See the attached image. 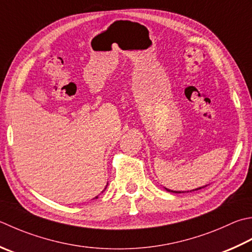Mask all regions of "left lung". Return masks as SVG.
<instances>
[{
    "instance_id": "left-lung-1",
    "label": "left lung",
    "mask_w": 252,
    "mask_h": 252,
    "mask_svg": "<svg viewBox=\"0 0 252 252\" xmlns=\"http://www.w3.org/2000/svg\"><path fill=\"white\" fill-rule=\"evenodd\" d=\"M206 186H203V187H200V188H196V189H193V190H190V192L191 191H195V190H200V189H202V188H205ZM167 191L168 192H172V193H184V192H189V191H174V190H169V189H167V188H165Z\"/></svg>"
}]
</instances>
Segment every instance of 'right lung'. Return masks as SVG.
Returning a JSON list of instances; mask_svg holds the SVG:
<instances>
[{
    "instance_id": "obj_1",
    "label": "right lung",
    "mask_w": 252,
    "mask_h": 252,
    "mask_svg": "<svg viewBox=\"0 0 252 252\" xmlns=\"http://www.w3.org/2000/svg\"><path fill=\"white\" fill-rule=\"evenodd\" d=\"M107 186H108V184H107ZM107 186H106V188H107ZM106 188H105V189H103V191H105V190H106ZM103 191H102V192H103ZM97 198H98V195H97V196H95V198H94V199H97Z\"/></svg>"
}]
</instances>
